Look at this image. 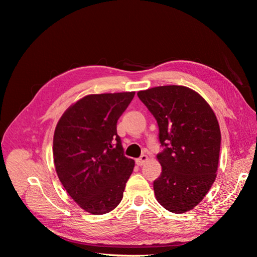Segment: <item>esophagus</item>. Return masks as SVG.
<instances>
[{
	"instance_id": "1",
	"label": "esophagus",
	"mask_w": 257,
	"mask_h": 257,
	"mask_svg": "<svg viewBox=\"0 0 257 257\" xmlns=\"http://www.w3.org/2000/svg\"><path fill=\"white\" fill-rule=\"evenodd\" d=\"M147 161H148V157H147L146 155H143L140 158H138V159H136V163H137V166H144Z\"/></svg>"
}]
</instances>
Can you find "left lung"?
Masks as SVG:
<instances>
[{
    "mask_svg": "<svg viewBox=\"0 0 257 257\" xmlns=\"http://www.w3.org/2000/svg\"><path fill=\"white\" fill-rule=\"evenodd\" d=\"M159 125L166 148L157 156L162 167L154 182L157 201L172 213L191 211L216 178L221 132L213 109L185 86H158L137 92Z\"/></svg>",
    "mask_w": 257,
    "mask_h": 257,
    "instance_id": "obj_1",
    "label": "left lung"
}]
</instances>
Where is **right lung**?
<instances>
[{
  "label": "right lung",
  "instance_id": "add662e5",
  "mask_svg": "<svg viewBox=\"0 0 257 257\" xmlns=\"http://www.w3.org/2000/svg\"><path fill=\"white\" fill-rule=\"evenodd\" d=\"M135 91L87 95L56 124L53 158L59 181L84 211L100 215L122 200L135 167L124 157L117 121Z\"/></svg>",
  "mask_w": 257,
  "mask_h": 257
}]
</instances>
